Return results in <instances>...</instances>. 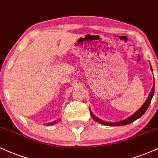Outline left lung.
I'll use <instances>...</instances> for the list:
<instances>
[{
	"label": "left lung",
	"instance_id": "8db88e82",
	"mask_svg": "<svg viewBox=\"0 0 158 158\" xmlns=\"http://www.w3.org/2000/svg\"><path fill=\"white\" fill-rule=\"evenodd\" d=\"M154 84H155V83H154ZM154 93H155V85H153V86H152V90H151L149 95H148V98H147L146 102L144 103V104H143V105L142 106V107L139 108V109L138 110L136 111L134 114H133L131 116H130L129 118H126V119L123 120V121L118 122H104V121H102V120L99 119V118H97L96 116H94V115L91 112H90V113H91L92 117L93 118V119L95 120V122H98V123H100V124H102V125H107V126H122V125H128V124L131 123V122L135 121V120L137 119V118L141 117V116L144 114L145 112L147 110V109H148V106H149L151 101H152V97H153V95H154Z\"/></svg>",
	"mask_w": 158,
	"mask_h": 158
}]
</instances>
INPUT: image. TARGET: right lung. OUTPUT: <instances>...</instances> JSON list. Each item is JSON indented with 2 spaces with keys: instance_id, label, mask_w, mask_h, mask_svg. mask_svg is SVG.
<instances>
[{
  "instance_id": "obj_1",
  "label": "right lung",
  "mask_w": 158,
  "mask_h": 158,
  "mask_svg": "<svg viewBox=\"0 0 158 158\" xmlns=\"http://www.w3.org/2000/svg\"><path fill=\"white\" fill-rule=\"evenodd\" d=\"M59 121H55V122H51V123H48V124H46V125H54V124H56V122H58Z\"/></svg>"
}]
</instances>
